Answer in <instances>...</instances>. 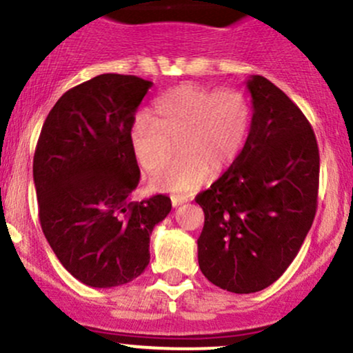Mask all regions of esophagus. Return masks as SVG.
<instances>
[{
	"label": "esophagus",
	"mask_w": 353,
	"mask_h": 353,
	"mask_svg": "<svg viewBox=\"0 0 353 353\" xmlns=\"http://www.w3.org/2000/svg\"><path fill=\"white\" fill-rule=\"evenodd\" d=\"M171 202H172L174 208H177V205L188 202V196H182V194H174V196H171Z\"/></svg>",
	"instance_id": "esophagus-1"
}]
</instances>
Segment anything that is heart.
<instances>
[{"label":"heart","instance_id":"obj_1","mask_svg":"<svg viewBox=\"0 0 353 353\" xmlns=\"http://www.w3.org/2000/svg\"><path fill=\"white\" fill-rule=\"evenodd\" d=\"M252 125V106L237 89L182 84L154 101L152 114L141 112L129 129V145L144 171L171 159L174 143L181 156L151 177V185L190 192L229 168L244 149Z\"/></svg>","mask_w":353,"mask_h":353}]
</instances>
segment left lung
Listing matches in <instances>:
<instances>
[{
    "label": "left lung",
    "mask_w": 353,
    "mask_h": 353,
    "mask_svg": "<svg viewBox=\"0 0 353 353\" xmlns=\"http://www.w3.org/2000/svg\"><path fill=\"white\" fill-rule=\"evenodd\" d=\"M252 125L230 168L201 192L197 259L209 282L234 294L265 289L292 264L317 210L320 157L312 125L264 76L245 83Z\"/></svg>",
    "instance_id": "obj_1"
}]
</instances>
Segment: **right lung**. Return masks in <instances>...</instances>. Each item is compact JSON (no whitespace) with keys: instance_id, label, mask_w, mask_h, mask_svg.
<instances>
[{"instance_id":"right-lung-1","label":"right lung","mask_w":353,"mask_h":353,"mask_svg":"<svg viewBox=\"0 0 353 353\" xmlns=\"http://www.w3.org/2000/svg\"><path fill=\"white\" fill-rule=\"evenodd\" d=\"M151 81L99 74L64 92L44 121L33 179L44 237L64 269L109 289L149 264L152 229L171 212L163 194L131 201L139 165L129 129Z\"/></svg>"}]
</instances>
